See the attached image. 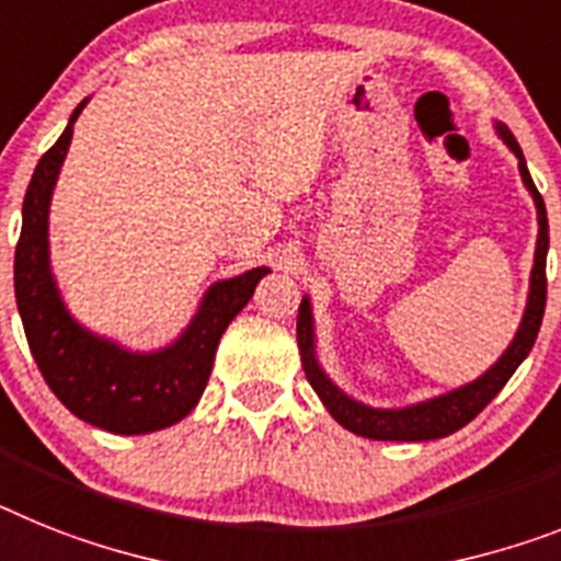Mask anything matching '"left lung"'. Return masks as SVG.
Masks as SVG:
<instances>
[{
	"mask_svg": "<svg viewBox=\"0 0 561 561\" xmlns=\"http://www.w3.org/2000/svg\"><path fill=\"white\" fill-rule=\"evenodd\" d=\"M493 130L502 142L507 145L516 162H519V176L522 185L528 187L530 199L536 208V222H539V233H536V251H534V267H530V285H528V302H525V313L522 322L513 333L511 345L502 351L491 368L479 374L477 379L459 385L454 390H445L439 397L422 399V402L402 404V408H376V404L362 402V399L351 397L345 390L333 382L328 370L319 362V347H317V319H313V305L310 296H302L299 305V319H296V339H299V356H302V368L308 376L310 388L317 390V397L328 408L333 419L345 431L365 436V439H379V442H427V439H442L450 436L459 427H465L470 419H477L479 413L488 408L499 390L505 388V382L513 376V370L519 368L522 362L528 359L530 347L536 342V333L542 328L545 317V299H548V279H545V262H548V210L545 202L536 191L534 179H530L528 162L522 153L519 142L513 139L507 125L493 122Z\"/></svg>",
	"mask_w": 561,
	"mask_h": 561,
	"instance_id": "obj_1",
	"label": "left lung"
}]
</instances>
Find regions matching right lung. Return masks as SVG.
<instances>
[{
    "mask_svg": "<svg viewBox=\"0 0 561 561\" xmlns=\"http://www.w3.org/2000/svg\"><path fill=\"white\" fill-rule=\"evenodd\" d=\"M91 102L82 99L68 128L39 159L22 202V233L13 259L16 308L33 359L56 399L73 416L119 436L162 431L187 416L202 399L219 339L271 267L214 282L196 313L173 342L134 351L84 328L65 302L50 265V202L73 139V122Z\"/></svg>",
    "mask_w": 561,
    "mask_h": 561,
    "instance_id": "1",
    "label": "right lung"
}]
</instances>
